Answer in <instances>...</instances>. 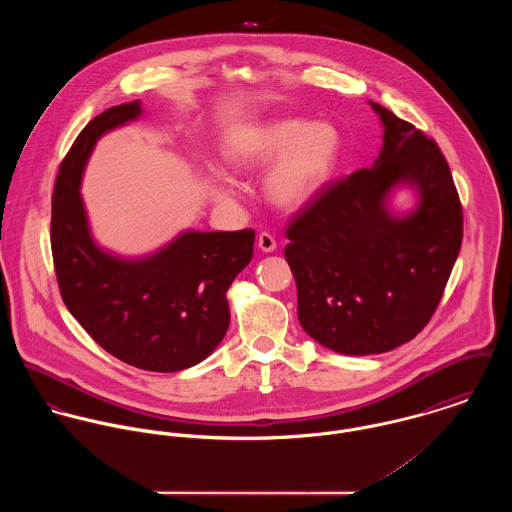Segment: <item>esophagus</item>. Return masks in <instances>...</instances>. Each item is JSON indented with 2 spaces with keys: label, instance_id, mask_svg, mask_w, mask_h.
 Listing matches in <instances>:
<instances>
[{
  "label": "esophagus",
  "instance_id": "1",
  "mask_svg": "<svg viewBox=\"0 0 512 512\" xmlns=\"http://www.w3.org/2000/svg\"><path fill=\"white\" fill-rule=\"evenodd\" d=\"M276 246H278V242H276V238H274L270 232H260V236H258V248H260L262 252H274Z\"/></svg>",
  "mask_w": 512,
  "mask_h": 512
}]
</instances>
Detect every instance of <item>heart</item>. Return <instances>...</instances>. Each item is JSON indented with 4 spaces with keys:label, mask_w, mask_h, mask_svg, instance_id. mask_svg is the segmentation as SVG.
I'll return each mask as SVG.
<instances>
[{
    "label": "heart",
    "mask_w": 512,
    "mask_h": 512,
    "mask_svg": "<svg viewBox=\"0 0 512 512\" xmlns=\"http://www.w3.org/2000/svg\"><path fill=\"white\" fill-rule=\"evenodd\" d=\"M341 151L343 140L333 124L290 118L236 132L224 155L238 171L260 169L276 161L264 177V191L272 203L297 209L331 181ZM211 191L219 201L234 197V187L220 175L211 181Z\"/></svg>",
    "instance_id": "obj_1"
}]
</instances>
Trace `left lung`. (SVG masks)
<instances>
[{
  "label": "left lung",
  "mask_w": 512,
  "mask_h": 512,
  "mask_svg": "<svg viewBox=\"0 0 512 512\" xmlns=\"http://www.w3.org/2000/svg\"><path fill=\"white\" fill-rule=\"evenodd\" d=\"M370 106L384 126L374 165L327 183L286 230L299 323L343 355L412 341L438 309L463 240L459 195L438 144L384 106ZM398 182L421 197L406 218L385 209Z\"/></svg>",
  "instance_id": "8db88e82"
}]
</instances>
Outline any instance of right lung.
I'll return each mask as SVG.
<instances>
[{
    "mask_svg": "<svg viewBox=\"0 0 512 512\" xmlns=\"http://www.w3.org/2000/svg\"><path fill=\"white\" fill-rule=\"evenodd\" d=\"M140 114V100L112 106L74 140L53 189L51 250L67 309L104 351L136 368L175 372L222 341L226 292L252 260L254 230H189L142 260H120L94 244L78 193L86 159L104 132Z\"/></svg>",
    "mask_w": 512,
    "mask_h": 512,
    "instance_id": "right-lung-1",
    "label": "right lung"
}]
</instances>
